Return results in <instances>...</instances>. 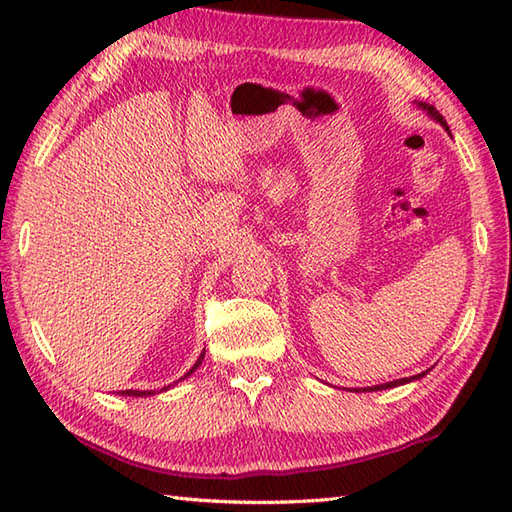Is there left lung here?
Listing matches in <instances>:
<instances>
[{"label": "left lung", "instance_id": "1", "mask_svg": "<svg viewBox=\"0 0 512 512\" xmlns=\"http://www.w3.org/2000/svg\"><path fill=\"white\" fill-rule=\"evenodd\" d=\"M416 103V107H420L422 112H427V116L429 118H433V121L436 123H440L444 129H447L449 132V125H447V121H444V118L440 116V112L436 110V107L433 105H429V103H420V101H413ZM429 372V369H427ZM427 372H420V374H416V376H409V378H398V380H391V383H383V385H374V387H363V389H350V391H383V389H391V387H398V385H407V383H413V380H420L422 376H427Z\"/></svg>", "mask_w": 512, "mask_h": 512}]
</instances>
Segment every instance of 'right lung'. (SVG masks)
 <instances>
[{
  "label": "right lung",
  "instance_id": "obj_1",
  "mask_svg": "<svg viewBox=\"0 0 512 512\" xmlns=\"http://www.w3.org/2000/svg\"><path fill=\"white\" fill-rule=\"evenodd\" d=\"M204 354H206V350H202V354L198 356V361H195L193 363V367L189 369V372L187 374H184L180 380H184V378H189L193 372H195V369H198L200 365H202V361H204ZM180 380H176V383H173V385H167V387H162L160 391H156V389H147V391H140V389H123V391H118V394H121V396H129V398H147V396H156V394H162V391H167V389H171V387H176L178 383H180Z\"/></svg>",
  "mask_w": 512,
  "mask_h": 512
}]
</instances>
